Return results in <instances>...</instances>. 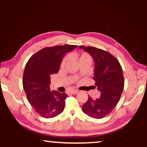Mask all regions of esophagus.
<instances>
[{
	"instance_id": "obj_1",
	"label": "esophagus",
	"mask_w": 147,
	"mask_h": 147,
	"mask_svg": "<svg viewBox=\"0 0 147 147\" xmlns=\"http://www.w3.org/2000/svg\"><path fill=\"white\" fill-rule=\"evenodd\" d=\"M78 91L76 90V89H73V90H71V91H70V93H71V94H76L77 93H78Z\"/></svg>"
}]
</instances>
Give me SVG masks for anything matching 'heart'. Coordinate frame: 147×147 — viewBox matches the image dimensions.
Segmentation results:
<instances>
[{"mask_svg": "<svg viewBox=\"0 0 147 147\" xmlns=\"http://www.w3.org/2000/svg\"><path fill=\"white\" fill-rule=\"evenodd\" d=\"M77 57H78V59L80 63H81V62H84V61H88L91 63V61H92L91 56L89 55L88 53H81L80 54H79L78 55H77ZM69 59H70V57H69V56H67L65 57L61 64V66L62 67H63L66 65L67 63L69 62Z\"/></svg>", "mask_w": 147, "mask_h": 147, "instance_id": "1", "label": "heart"}]
</instances>
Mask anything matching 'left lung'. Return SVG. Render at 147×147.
<instances>
[{
    "label": "left lung",
    "instance_id": "8db88e82",
    "mask_svg": "<svg viewBox=\"0 0 147 147\" xmlns=\"http://www.w3.org/2000/svg\"><path fill=\"white\" fill-rule=\"evenodd\" d=\"M79 47L94 59L93 78L100 91V98L95 100L89 96L82 111L92 118L102 119L113 111L120 100L124 85L123 69L118 59L108 52L93 47Z\"/></svg>",
    "mask_w": 147,
    "mask_h": 147
}]
</instances>
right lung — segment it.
<instances>
[{
    "label": "right lung",
    "instance_id": "right-lung-1",
    "mask_svg": "<svg viewBox=\"0 0 147 147\" xmlns=\"http://www.w3.org/2000/svg\"><path fill=\"white\" fill-rule=\"evenodd\" d=\"M77 45L45 47L28 59L24 68L23 86L29 103L44 118H53L63 111L67 94L51 91V75L58 73L65 53Z\"/></svg>",
    "mask_w": 147,
    "mask_h": 147
}]
</instances>
